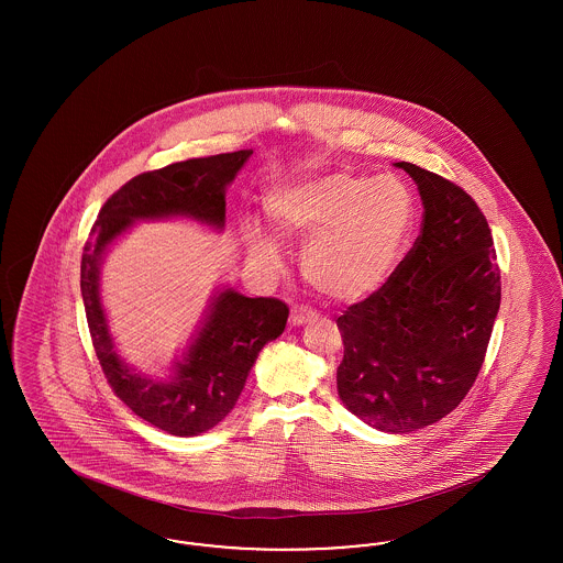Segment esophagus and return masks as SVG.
Masks as SVG:
<instances>
[{
  "label": "esophagus",
  "mask_w": 563,
  "mask_h": 563,
  "mask_svg": "<svg viewBox=\"0 0 563 563\" xmlns=\"http://www.w3.org/2000/svg\"><path fill=\"white\" fill-rule=\"evenodd\" d=\"M317 314L312 308H306V306H295L291 310V322L294 324H303V322L312 321Z\"/></svg>",
  "instance_id": "34e87169"
}]
</instances>
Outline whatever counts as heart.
Instances as JSON below:
<instances>
[{"instance_id": "b5f03b06", "label": "heart", "mask_w": 563, "mask_h": 563, "mask_svg": "<svg viewBox=\"0 0 563 563\" xmlns=\"http://www.w3.org/2000/svg\"><path fill=\"white\" fill-rule=\"evenodd\" d=\"M266 211L278 234L308 242L306 280L340 303L361 301L388 280L416 221L413 196L401 179L349 170L276 191ZM249 249L257 262L278 264V249L264 234L253 232Z\"/></svg>"}]
</instances>
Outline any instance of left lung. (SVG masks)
I'll use <instances>...</instances> for the list:
<instances>
[{
	"label": "left lung",
	"mask_w": 563,
	"mask_h": 563,
	"mask_svg": "<svg viewBox=\"0 0 563 563\" xmlns=\"http://www.w3.org/2000/svg\"><path fill=\"white\" fill-rule=\"evenodd\" d=\"M418 184L420 236L374 295L338 317V393L369 427L439 422L473 388L500 308V268L477 202L454 181L397 162Z\"/></svg>",
	"instance_id": "1"
}]
</instances>
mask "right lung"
<instances>
[{"label":"right lung","mask_w":563,"mask_h":563,"mask_svg":"<svg viewBox=\"0 0 563 563\" xmlns=\"http://www.w3.org/2000/svg\"><path fill=\"white\" fill-rule=\"evenodd\" d=\"M251 150L173 162L147 170L113 191L101 207L81 253L80 287L90 340L113 395L139 418L177 437H194L219 424L239 401L260 350L287 324L289 308L276 297L223 291L177 365L173 382L131 374L118 358L99 301V260L109 242L133 219L188 214L221 228L225 186L236 177Z\"/></svg>","instance_id":"right-lung-1"}]
</instances>
